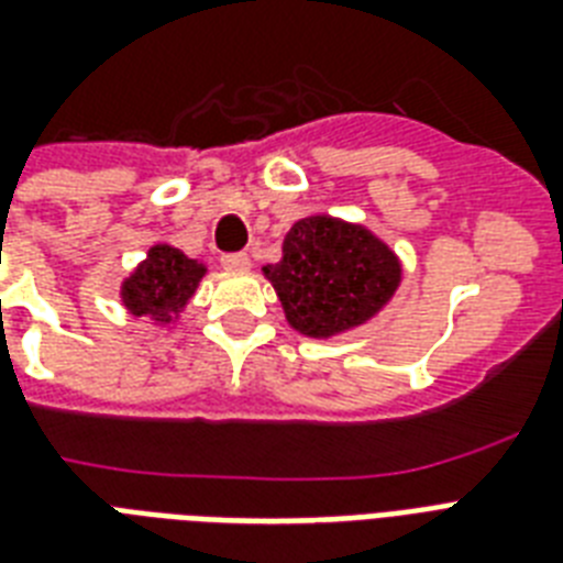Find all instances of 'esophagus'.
Segmentation results:
<instances>
[{
    "mask_svg": "<svg viewBox=\"0 0 563 563\" xmlns=\"http://www.w3.org/2000/svg\"><path fill=\"white\" fill-rule=\"evenodd\" d=\"M221 268H228V272H247V268H251V256H247V254H224V256H221Z\"/></svg>",
    "mask_w": 563,
    "mask_h": 563,
    "instance_id": "obj_1",
    "label": "esophagus"
}]
</instances>
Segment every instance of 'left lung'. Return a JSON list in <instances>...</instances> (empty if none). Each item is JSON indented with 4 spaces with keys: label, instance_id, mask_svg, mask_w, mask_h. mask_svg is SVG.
Masks as SVG:
<instances>
[{
    "label": "left lung",
    "instance_id": "left-lung-1",
    "mask_svg": "<svg viewBox=\"0 0 563 563\" xmlns=\"http://www.w3.org/2000/svg\"><path fill=\"white\" fill-rule=\"evenodd\" d=\"M263 274L300 335L330 339L365 324L400 286V260L368 228L307 216L283 239L280 263Z\"/></svg>",
    "mask_w": 563,
    "mask_h": 563
}]
</instances>
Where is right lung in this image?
I'll list each match as a JSON object with an SVG mask.
<instances>
[{
	"label": "right lung",
	"instance_id": "add662e5",
	"mask_svg": "<svg viewBox=\"0 0 563 563\" xmlns=\"http://www.w3.org/2000/svg\"><path fill=\"white\" fill-rule=\"evenodd\" d=\"M203 274L207 265L161 242L148 247V256L128 274L119 298L131 316H148L154 324H169L187 307Z\"/></svg>",
	"mask_w": 563,
	"mask_h": 563
}]
</instances>
